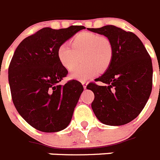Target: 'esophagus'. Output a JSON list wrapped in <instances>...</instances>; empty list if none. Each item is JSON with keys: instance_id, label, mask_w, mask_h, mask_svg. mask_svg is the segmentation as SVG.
Segmentation results:
<instances>
[{"instance_id": "obj_1", "label": "esophagus", "mask_w": 160, "mask_h": 160, "mask_svg": "<svg viewBox=\"0 0 160 160\" xmlns=\"http://www.w3.org/2000/svg\"><path fill=\"white\" fill-rule=\"evenodd\" d=\"M82 86H83V88H84V89H86V88H87V85H88V82L85 81H83V82H82Z\"/></svg>"}]
</instances>
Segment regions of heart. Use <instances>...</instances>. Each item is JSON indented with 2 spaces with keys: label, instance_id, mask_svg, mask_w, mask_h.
<instances>
[{
  "label": "heart",
  "instance_id": "b5f03b06",
  "mask_svg": "<svg viewBox=\"0 0 160 160\" xmlns=\"http://www.w3.org/2000/svg\"><path fill=\"white\" fill-rule=\"evenodd\" d=\"M113 50L111 42L105 36L81 32L71 38L70 45L64 42L58 48L59 62L68 71H72L80 62L84 63L70 74V77L83 82L94 78L98 72L109 68L113 59Z\"/></svg>",
  "mask_w": 160,
  "mask_h": 160
}]
</instances>
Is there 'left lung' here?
Masks as SVG:
<instances>
[{
  "instance_id": "obj_1",
  "label": "left lung",
  "mask_w": 160,
  "mask_h": 160,
  "mask_svg": "<svg viewBox=\"0 0 160 160\" xmlns=\"http://www.w3.org/2000/svg\"><path fill=\"white\" fill-rule=\"evenodd\" d=\"M88 30L105 36L113 46V55L106 72L87 89L95 95L92 110L102 123H128L142 111L152 90L153 68L150 55L137 35L113 25Z\"/></svg>"
}]
</instances>
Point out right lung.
<instances>
[{"mask_svg": "<svg viewBox=\"0 0 160 160\" xmlns=\"http://www.w3.org/2000/svg\"><path fill=\"white\" fill-rule=\"evenodd\" d=\"M84 26L42 28L23 39L8 69L12 101L18 113L37 130L55 132L72 119L83 91L80 82L59 84L68 70L57 56L59 47Z\"/></svg>", "mask_w": 160, "mask_h": 160, "instance_id": "1", "label": "right lung"}]
</instances>
